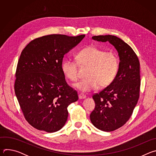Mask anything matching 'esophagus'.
<instances>
[{
    "mask_svg": "<svg viewBox=\"0 0 156 156\" xmlns=\"http://www.w3.org/2000/svg\"><path fill=\"white\" fill-rule=\"evenodd\" d=\"M78 98L80 99H85L86 98V95L80 93L78 94Z\"/></svg>",
    "mask_w": 156,
    "mask_h": 156,
    "instance_id": "obj_1",
    "label": "esophagus"
}]
</instances>
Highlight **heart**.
<instances>
[{"mask_svg":"<svg viewBox=\"0 0 156 156\" xmlns=\"http://www.w3.org/2000/svg\"><path fill=\"white\" fill-rule=\"evenodd\" d=\"M77 62L66 58L62 63V70L65 76L72 81L78 79V64L87 66V78L75 83L74 86L83 93L96 90L99 86L105 87L112 83L119 69V58L112 52H106L94 45L80 51L76 55Z\"/></svg>","mask_w":156,"mask_h":156,"instance_id":"b5f03b06","label":"heart"}]
</instances>
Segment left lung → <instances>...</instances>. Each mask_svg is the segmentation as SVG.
Returning <instances> with one entry per match:
<instances>
[{
    "instance_id": "left-lung-1",
    "label": "left lung",
    "mask_w": 156,
    "mask_h": 156,
    "mask_svg": "<svg viewBox=\"0 0 156 156\" xmlns=\"http://www.w3.org/2000/svg\"><path fill=\"white\" fill-rule=\"evenodd\" d=\"M92 39L108 41L117 51L120 58L114 80L93 96L96 106L90 114L91 122L95 127L104 131H112L126 123L138 102L141 83L140 62L128 44L115 36H94Z\"/></svg>"
}]
</instances>
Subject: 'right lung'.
Returning <instances> with one entry per match:
<instances>
[{"mask_svg": "<svg viewBox=\"0 0 156 156\" xmlns=\"http://www.w3.org/2000/svg\"><path fill=\"white\" fill-rule=\"evenodd\" d=\"M85 35L44 36L21 52L15 73V93L27 121L39 130H60L68 118V106L78 99L62 70L64 55Z\"/></svg>", "mask_w": 156, "mask_h": 156, "instance_id": "obj_1", "label": "right lung"}]
</instances>
